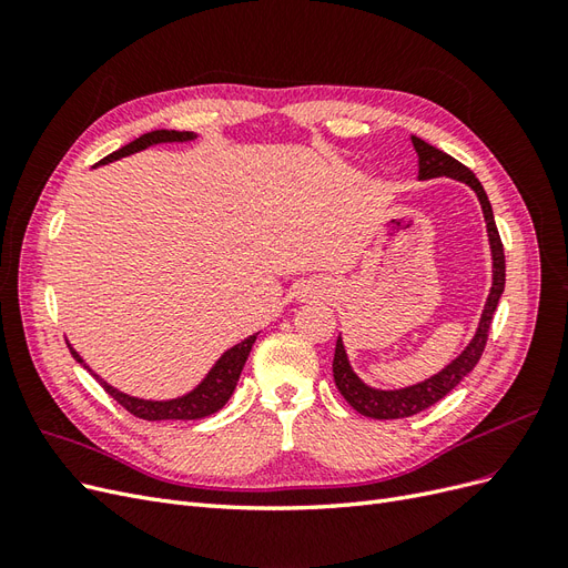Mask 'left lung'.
I'll return each instance as SVG.
<instances>
[{
	"label": "left lung",
	"mask_w": 568,
	"mask_h": 568,
	"mask_svg": "<svg viewBox=\"0 0 568 568\" xmlns=\"http://www.w3.org/2000/svg\"><path fill=\"white\" fill-rule=\"evenodd\" d=\"M412 144H415V151L419 156V180L453 178V180L469 184L476 192V196L480 201V209H484L490 251H493V286H490V294H488V301L484 307V315H480L476 336L471 338L469 346L464 348L462 355L457 359H453V363L443 372H438L436 376H432V379H426L417 386L400 388V390H376V388L365 386L357 379V374L351 369L346 351H343V341L338 336L334 365H332L336 388L341 390V395L348 400V405L353 409H357L359 415L372 417V419L412 417V415H417V412L436 405L440 398H445V395H448L464 379V376H467L478 365V359H480V355H484V348H486L497 301H500L503 291H505V248H503V239H500V232H497L490 201L484 192V186H480V182L476 180L471 170L467 165H462L459 161H455L450 153L426 144L424 140H419V136H412Z\"/></svg>",
	"instance_id": "8db88e82"
}]
</instances>
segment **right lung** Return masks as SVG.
I'll return each instance as SVG.
<instances>
[{"mask_svg": "<svg viewBox=\"0 0 568 568\" xmlns=\"http://www.w3.org/2000/svg\"><path fill=\"white\" fill-rule=\"evenodd\" d=\"M194 140L192 132H178V130H153V132H146L142 134L140 140H134L130 144H125L123 149H118L113 153H109V156L104 161L99 163H111V161H118L123 156H130V153L134 151H142L151 144H161V142H189ZM255 343V336H248L244 338L242 343H236L234 348H230L225 355H222L215 367L209 372V376L192 390L182 395V398L178 400H165V403H159V400H140V398H132V395H125L115 390L113 386H109L106 382H101V386H104V390L111 395V398L123 405L130 415L140 417V419H146V422H163V419H203L213 415V412L225 407V403L232 398V393L236 388V382L239 376H242V369L246 365V357L251 353V346ZM71 355L78 359V363H82V357L71 348ZM97 376V374H94ZM99 379V376H97Z\"/></svg>", "mask_w": 568, "mask_h": 568, "instance_id": "1", "label": "right lung"}]
</instances>
